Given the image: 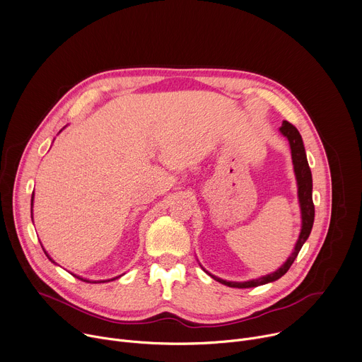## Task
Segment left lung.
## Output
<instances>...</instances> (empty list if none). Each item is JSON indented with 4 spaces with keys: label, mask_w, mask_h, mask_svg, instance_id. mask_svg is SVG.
<instances>
[{
    "label": "left lung",
    "mask_w": 362,
    "mask_h": 362,
    "mask_svg": "<svg viewBox=\"0 0 362 362\" xmlns=\"http://www.w3.org/2000/svg\"><path fill=\"white\" fill-rule=\"evenodd\" d=\"M280 131H281V134L284 137H287V140L290 143L294 175H296V180H298V187H299L298 193H299V204H300V209H302V231H300L299 240H298V243H296V247H294L291 255L287 258V261L279 270H276L272 274L255 279V280L243 281V283L226 281V280H222L219 277H215V276L209 274L205 270L212 279H215L216 281H219L225 286L237 287V288H248V287H257V286H261V284H266V283L279 280L281 276H284L288 272V269L293 264V261L296 259V257H298L299 251L302 250L303 244L306 243V240L310 235L313 221H315V205H313V199H312V172H310L309 163H308V158H306L303 140H302V136L298 131V128H296L293 124H290L287 121H283V124L280 127Z\"/></svg>",
    "instance_id": "1"
}]
</instances>
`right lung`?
Here are the masks:
<instances>
[{
	"mask_svg": "<svg viewBox=\"0 0 362 362\" xmlns=\"http://www.w3.org/2000/svg\"><path fill=\"white\" fill-rule=\"evenodd\" d=\"M33 198H35V193H33V194H31V208H33ZM31 218H33V216H31ZM43 251H45V248H43ZM45 252H46V251H45ZM46 255H47V258H49L50 261H53V259H52V258L49 257V254H47V252H46ZM53 262H54V261H53ZM74 276H75L76 279H79V280H83L82 277H79V276H76V274H74ZM112 280H114V279H112ZM83 281H88V283H89V280H83ZM100 283H101V281H100Z\"/></svg>",
	"mask_w": 362,
	"mask_h": 362,
	"instance_id": "right-lung-1",
	"label": "right lung"
}]
</instances>
